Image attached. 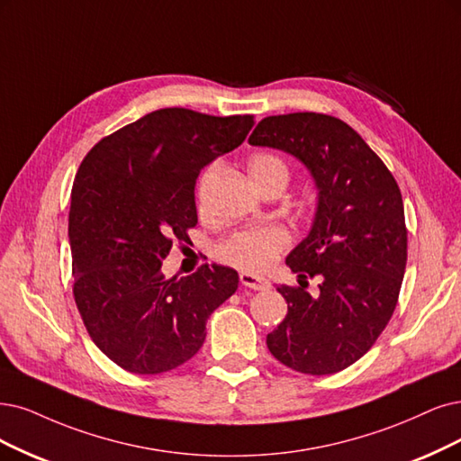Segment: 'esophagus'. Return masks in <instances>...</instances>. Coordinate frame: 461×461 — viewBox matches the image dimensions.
<instances>
[{"label": "esophagus", "instance_id": "1", "mask_svg": "<svg viewBox=\"0 0 461 461\" xmlns=\"http://www.w3.org/2000/svg\"><path fill=\"white\" fill-rule=\"evenodd\" d=\"M240 279H241V283H243L245 286L254 288V291H266V288H269V281H267L266 277L249 274V271H241Z\"/></svg>", "mask_w": 461, "mask_h": 461}]
</instances>
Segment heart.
<instances>
[{
	"label": "heart",
	"mask_w": 461,
	"mask_h": 461,
	"mask_svg": "<svg viewBox=\"0 0 461 461\" xmlns=\"http://www.w3.org/2000/svg\"><path fill=\"white\" fill-rule=\"evenodd\" d=\"M214 170L216 165L207 170V176H211ZM249 173L254 184L274 178L283 180L285 184L288 182V167L274 153H257V156H252L249 161ZM288 245H291V233L283 226L269 224L245 228L233 231L224 241L218 243L216 257L224 264L245 269L249 274H260V271L267 269L279 258V254Z\"/></svg>",
	"instance_id": "b5f03b06"
}]
</instances>
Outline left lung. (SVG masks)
<instances>
[{
    "label": "left lung",
    "instance_id": "8db88e82",
    "mask_svg": "<svg viewBox=\"0 0 461 461\" xmlns=\"http://www.w3.org/2000/svg\"><path fill=\"white\" fill-rule=\"evenodd\" d=\"M249 142L300 159L319 192L312 230L286 257L300 286H277L288 312L267 334V349L312 376L344 370L374 346L399 300L406 267L399 185L361 136L332 115H269ZM313 276L321 279L317 297L304 291Z\"/></svg>",
    "mask_w": 461,
    "mask_h": 461
}]
</instances>
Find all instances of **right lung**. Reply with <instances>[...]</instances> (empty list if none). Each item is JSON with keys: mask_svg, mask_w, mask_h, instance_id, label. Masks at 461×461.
I'll return each mask as SVG.
<instances>
[{"mask_svg": "<svg viewBox=\"0 0 461 461\" xmlns=\"http://www.w3.org/2000/svg\"><path fill=\"white\" fill-rule=\"evenodd\" d=\"M252 115L163 108L104 136L79 165L68 237L74 298L96 348L134 374L168 372L201 349L204 325L240 285L203 264L167 279L163 260L197 224L203 167L241 146Z\"/></svg>", "mask_w": 461, "mask_h": 461, "instance_id": "obj_1", "label": "right lung"}]
</instances>
